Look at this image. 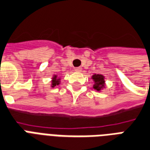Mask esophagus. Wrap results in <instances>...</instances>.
<instances>
[{
	"label": "esophagus",
	"mask_w": 150,
	"mask_h": 150,
	"mask_svg": "<svg viewBox=\"0 0 150 150\" xmlns=\"http://www.w3.org/2000/svg\"><path fill=\"white\" fill-rule=\"evenodd\" d=\"M81 67H76V68L74 69V70L76 71V72H81Z\"/></svg>",
	"instance_id": "esophagus-1"
}]
</instances>
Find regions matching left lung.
<instances>
[{"label": "left lung", "mask_w": 150, "mask_h": 150, "mask_svg": "<svg viewBox=\"0 0 150 150\" xmlns=\"http://www.w3.org/2000/svg\"><path fill=\"white\" fill-rule=\"evenodd\" d=\"M92 79L95 81L93 88L96 91H100L101 88L104 86V76L101 74H94L92 76Z\"/></svg>", "instance_id": "left-lung-1"}]
</instances>
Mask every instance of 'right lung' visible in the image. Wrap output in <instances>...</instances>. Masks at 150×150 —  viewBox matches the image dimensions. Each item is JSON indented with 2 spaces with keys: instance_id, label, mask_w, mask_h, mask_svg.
Returning a JSON list of instances; mask_svg holds the SVG:
<instances>
[{
  "instance_id": "right-lung-1",
  "label": "right lung",
  "mask_w": 150,
  "mask_h": 150,
  "mask_svg": "<svg viewBox=\"0 0 150 150\" xmlns=\"http://www.w3.org/2000/svg\"><path fill=\"white\" fill-rule=\"evenodd\" d=\"M58 84H59V80L57 79V76H54L52 80V87H54Z\"/></svg>"
}]
</instances>
